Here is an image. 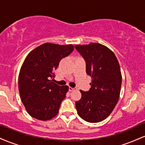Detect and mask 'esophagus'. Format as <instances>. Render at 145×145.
Listing matches in <instances>:
<instances>
[{"label":"esophagus","mask_w":145,"mask_h":145,"mask_svg":"<svg viewBox=\"0 0 145 145\" xmlns=\"http://www.w3.org/2000/svg\"><path fill=\"white\" fill-rule=\"evenodd\" d=\"M74 89H75L74 88L71 87V86H69V91H74Z\"/></svg>","instance_id":"obj_1"}]
</instances>
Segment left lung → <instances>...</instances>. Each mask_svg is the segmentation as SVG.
<instances>
[{"mask_svg":"<svg viewBox=\"0 0 145 145\" xmlns=\"http://www.w3.org/2000/svg\"><path fill=\"white\" fill-rule=\"evenodd\" d=\"M86 61V72L92 78L89 91L80 90L76 101L78 115L89 123L104 120L112 112L120 96L122 76L119 61L112 50L98 43L76 45Z\"/></svg>","mask_w":145,"mask_h":145,"instance_id":"left-lung-1","label":"left lung"}]
</instances>
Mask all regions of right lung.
<instances>
[{
    "label": "right lung",
    "mask_w": 145,
    "mask_h": 145,
    "mask_svg": "<svg viewBox=\"0 0 145 145\" xmlns=\"http://www.w3.org/2000/svg\"><path fill=\"white\" fill-rule=\"evenodd\" d=\"M74 49L71 44L45 43L26 57L20 71L18 86L22 102L32 117L48 121L58 114L69 87L53 82L54 70Z\"/></svg>",
    "instance_id": "add662e5"
}]
</instances>
